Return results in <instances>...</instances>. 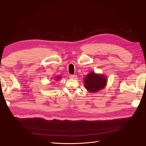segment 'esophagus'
I'll list each match as a JSON object with an SVG mask.
<instances>
[{"instance_id": "34e87169", "label": "esophagus", "mask_w": 146, "mask_h": 146, "mask_svg": "<svg viewBox=\"0 0 146 146\" xmlns=\"http://www.w3.org/2000/svg\"><path fill=\"white\" fill-rule=\"evenodd\" d=\"M69 78L71 79H77V76L75 75H71L69 76Z\"/></svg>"}]
</instances>
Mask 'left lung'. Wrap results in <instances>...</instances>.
<instances>
[{
	"instance_id": "8db88e82",
	"label": "left lung",
	"mask_w": 146,
	"mask_h": 146,
	"mask_svg": "<svg viewBox=\"0 0 146 146\" xmlns=\"http://www.w3.org/2000/svg\"><path fill=\"white\" fill-rule=\"evenodd\" d=\"M107 78L104 75L91 72L84 78V86L90 92H96L103 89L107 84Z\"/></svg>"
}]
</instances>
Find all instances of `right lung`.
I'll return each instance as SVG.
<instances>
[{"label":"right lung","instance_id":"1","mask_svg":"<svg viewBox=\"0 0 146 146\" xmlns=\"http://www.w3.org/2000/svg\"><path fill=\"white\" fill-rule=\"evenodd\" d=\"M60 78H61V77H59V76H56V78H55V79L56 80V81H57V80H59Z\"/></svg>","mask_w":146,"mask_h":146}]
</instances>
